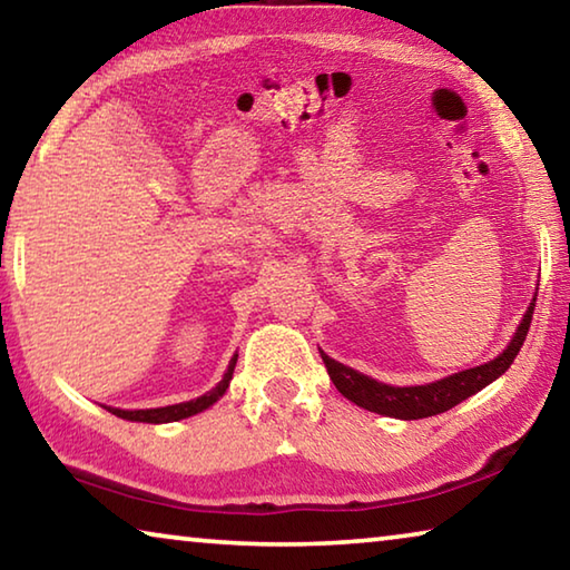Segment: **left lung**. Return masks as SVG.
Masks as SVG:
<instances>
[{
    "label": "left lung",
    "instance_id": "left-lung-1",
    "mask_svg": "<svg viewBox=\"0 0 570 570\" xmlns=\"http://www.w3.org/2000/svg\"><path fill=\"white\" fill-rule=\"evenodd\" d=\"M533 308L535 304L528 306V312L518 326L513 342H510L508 350L500 356H495L493 362L472 366V370L458 372L452 374V377H445L432 384H417V387H390V384L364 377V374L354 372L352 366H344L342 362L332 360V356H326L324 352H322V360L326 364V372H330L334 387L340 390L350 402L360 404V407L377 414H387V417H400V420L432 417V414L448 412L462 400H468L470 394L488 387L490 382L498 380L500 374L513 364L520 346H523L528 336L530 320H533Z\"/></svg>",
    "mask_w": 570,
    "mask_h": 570
}]
</instances>
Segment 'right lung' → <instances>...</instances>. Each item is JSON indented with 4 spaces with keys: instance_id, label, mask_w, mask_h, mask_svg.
Listing matches in <instances>:
<instances>
[{
    "instance_id": "right-lung-1",
    "label": "right lung",
    "mask_w": 570,
    "mask_h": 570,
    "mask_svg": "<svg viewBox=\"0 0 570 570\" xmlns=\"http://www.w3.org/2000/svg\"><path fill=\"white\" fill-rule=\"evenodd\" d=\"M238 354H234V360L228 362V370L224 374V380H220L214 390L200 394L198 400H190V402H180V404H168V407H156V410H115L108 407L112 414H118L122 420H132V422H150V424H158V422H176L183 417H190V414H198L204 412L206 407H210L218 397H224V392L228 390V382L234 377V366H236Z\"/></svg>"
}]
</instances>
